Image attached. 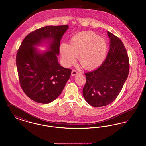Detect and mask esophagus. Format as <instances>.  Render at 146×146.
<instances>
[{
    "mask_svg": "<svg viewBox=\"0 0 146 146\" xmlns=\"http://www.w3.org/2000/svg\"><path fill=\"white\" fill-rule=\"evenodd\" d=\"M78 73V72L76 70H73L72 71V72H71V75L72 76H74L76 75Z\"/></svg>",
    "mask_w": 146,
    "mask_h": 146,
    "instance_id": "1",
    "label": "esophagus"
}]
</instances>
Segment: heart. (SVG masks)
Returning <instances> with one entry per match:
<instances>
[{
  "label": "heart",
  "mask_w": 146,
  "mask_h": 146,
  "mask_svg": "<svg viewBox=\"0 0 146 146\" xmlns=\"http://www.w3.org/2000/svg\"><path fill=\"white\" fill-rule=\"evenodd\" d=\"M108 44L104 39L92 31L79 33L70 40L69 45L62 43L60 53L63 63L70 66L79 56V62L84 69L96 70L105 60Z\"/></svg>",
  "instance_id": "1"
}]
</instances>
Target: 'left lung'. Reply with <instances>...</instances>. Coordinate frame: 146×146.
I'll return each instance as SVG.
<instances>
[{
  "instance_id": "8db88e82",
  "label": "left lung",
  "mask_w": 146,
  "mask_h": 146,
  "mask_svg": "<svg viewBox=\"0 0 146 146\" xmlns=\"http://www.w3.org/2000/svg\"><path fill=\"white\" fill-rule=\"evenodd\" d=\"M110 49L102 64L85 73L86 83L83 89L86 101L92 107L111 104L121 90L129 72V60L122 41L107 31Z\"/></svg>"
}]
</instances>
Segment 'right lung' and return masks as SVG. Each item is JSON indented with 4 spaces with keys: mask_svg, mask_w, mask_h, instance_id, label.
<instances>
[{
    "mask_svg": "<svg viewBox=\"0 0 146 146\" xmlns=\"http://www.w3.org/2000/svg\"><path fill=\"white\" fill-rule=\"evenodd\" d=\"M68 26H48L28 34L17 51L16 63L21 88L31 100L49 104L62 92L72 70L58 62L60 41ZM46 40L49 50L39 52L35 46Z\"/></svg>",
    "mask_w": 146,
    "mask_h": 146,
    "instance_id": "obj_1",
    "label": "right lung"
}]
</instances>
